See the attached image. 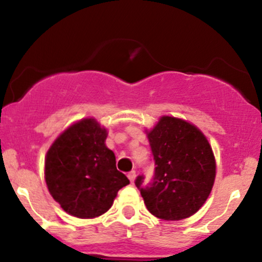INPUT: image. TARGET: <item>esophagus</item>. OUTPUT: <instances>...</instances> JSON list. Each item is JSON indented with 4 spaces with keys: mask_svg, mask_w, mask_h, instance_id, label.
Returning a JSON list of instances; mask_svg holds the SVG:
<instances>
[{
    "mask_svg": "<svg viewBox=\"0 0 262 262\" xmlns=\"http://www.w3.org/2000/svg\"><path fill=\"white\" fill-rule=\"evenodd\" d=\"M135 177H137V173H135V171H134V170H133V171H130V172L128 173V179L130 180V182H134Z\"/></svg>",
    "mask_w": 262,
    "mask_h": 262,
    "instance_id": "esophagus-1",
    "label": "esophagus"
}]
</instances>
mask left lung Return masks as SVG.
<instances>
[{
  "label": "left lung",
  "mask_w": 262,
  "mask_h": 262,
  "mask_svg": "<svg viewBox=\"0 0 262 262\" xmlns=\"http://www.w3.org/2000/svg\"><path fill=\"white\" fill-rule=\"evenodd\" d=\"M155 161V173L149 185L138 176L146 208L164 221L191 217L208 198L215 179V160L208 140L191 123L164 116L148 132Z\"/></svg>",
  "instance_id": "8db88e82"
}]
</instances>
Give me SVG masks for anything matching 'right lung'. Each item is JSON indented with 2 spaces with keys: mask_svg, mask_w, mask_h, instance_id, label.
<instances>
[{
  "mask_svg": "<svg viewBox=\"0 0 262 262\" xmlns=\"http://www.w3.org/2000/svg\"><path fill=\"white\" fill-rule=\"evenodd\" d=\"M107 129L96 119L70 125L45 156V182L54 200L74 217H100L129 180L116 167V156L104 144Z\"/></svg>",
  "mask_w": 262,
  "mask_h": 262,
  "instance_id": "right-lung-1",
  "label": "right lung"
}]
</instances>
